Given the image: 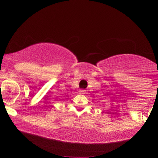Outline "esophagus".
Here are the masks:
<instances>
[{
  "mask_svg": "<svg viewBox=\"0 0 158 158\" xmlns=\"http://www.w3.org/2000/svg\"><path fill=\"white\" fill-rule=\"evenodd\" d=\"M79 94H86V90H79Z\"/></svg>",
  "mask_w": 158,
  "mask_h": 158,
  "instance_id": "34e87169",
  "label": "esophagus"
}]
</instances>
